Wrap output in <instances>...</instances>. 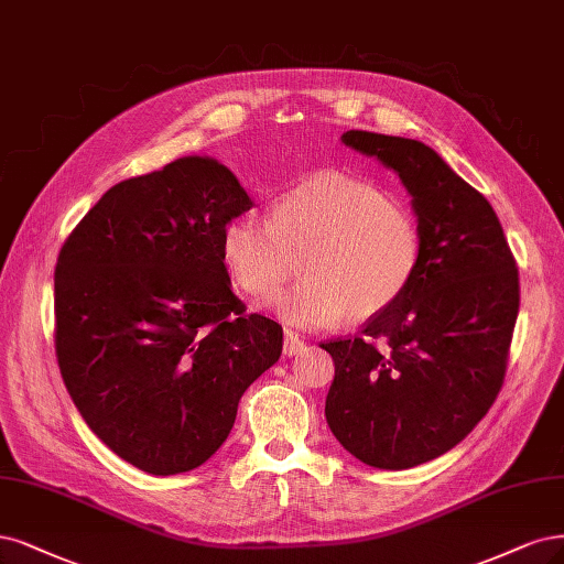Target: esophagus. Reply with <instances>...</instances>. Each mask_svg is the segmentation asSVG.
Instances as JSON below:
<instances>
[{"label": "esophagus", "mask_w": 564, "mask_h": 564, "mask_svg": "<svg viewBox=\"0 0 564 564\" xmlns=\"http://www.w3.org/2000/svg\"><path fill=\"white\" fill-rule=\"evenodd\" d=\"M305 349V343L294 334V332H286L284 334V345H282V352L286 355V357H296V355H301Z\"/></svg>", "instance_id": "34e87169"}]
</instances>
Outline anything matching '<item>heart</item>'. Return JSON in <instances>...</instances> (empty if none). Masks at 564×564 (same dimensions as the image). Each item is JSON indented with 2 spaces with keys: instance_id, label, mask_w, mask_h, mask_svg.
<instances>
[{
  "instance_id": "heart-1",
  "label": "heart",
  "mask_w": 564,
  "mask_h": 564,
  "mask_svg": "<svg viewBox=\"0 0 564 564\" xmlns=\"http://www.w3.org/2000/svg\"><path fill=\"white\" fill-rule=\"evenodd\" d=\"M228 275L254 301L273 299L301 257L303 280L275 301L301 332L390 310L420 270L422 232L413 209L340 170L307 174L275 200L270 221L240 215L224 228Z\"/></svg>"
}]
</instances>
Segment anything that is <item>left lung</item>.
Wrapping results in <instances>:
<instances>
[{
    "instance_id": "1",
    "label": "left lung",
    "mask_w": 564,
    "mask_h": 564,
    "mask_svg": "<svg viewBox=\"0 0 564 564\" xmlns=\"http://www.w3.org/2000/svg\"><path fill=\"white\" fill-rule=\"evenodd\" d=\"M411 193L422 232L405 294L361 334L322 343L336 376L326 422L376 469H411L467 436L495 403L520 305L516 259L492 205L417 140L347 130Z\"/></svg>"
}]
</instances>
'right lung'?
I'll use <instances>...</instances> for the list:
<instances>
[{
  "instance_id": "1",
  "label": "right lung",
  "mask_w": 564,
  "mask_h": 564,
  "mask_svg": "<svg viewBox=\"0 0 564 564\" xmlns=\"http://www.w3.org/2000/svg\"><path fill=\"white\" fill-rule=\"evenodd\" d=\"M254 205L226 165L186 156L111 186L55 265V355L109 451L153 476L200 467L247 387L282 355V326L245 315L224 228Z\"/></svg>"
}]
</instances>
